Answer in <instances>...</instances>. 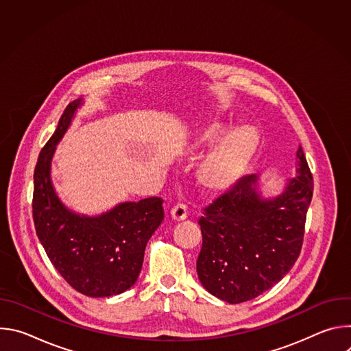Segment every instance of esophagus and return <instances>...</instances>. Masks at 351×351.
<instances>
[{"label": "esophagus", "mask_w": 351, "mask_h": 351, "mask_svg": "<svg viewBox=\"0 0 351 351\" xmlns=\"http://www.w3.org/2000/svg\"><path fill=\"white\" fill-rule=\"evenodd\" d=\"M171 214L175 221H182L187 217V206L184 203H178L173 206Z\"/></svg>", "instance_id": "obj_1"}]
</instances>
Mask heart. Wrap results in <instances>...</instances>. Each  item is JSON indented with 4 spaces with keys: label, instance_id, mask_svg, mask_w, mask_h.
<instances>
[{
    "label": "heart",
    "instance_id": "b5f03b06",
    "mask_svg": "<svg viewBox=\"0 0 351 351\" xmlns=\"http://www.w3.org/2000/svg\"><path fill=\"white\" fill-rule=\"evenodd\" d=\"M217 123L207 126L191 144V149H202L213 144L221 134ZM261 137L254 126L244 125L232 130L207 156L198 168V183L206 191L219 193L230 189L245 172L258 152Z\"/></svg>",
    "mask_w": 351,
    "mask_h": 351
}]
</instances>
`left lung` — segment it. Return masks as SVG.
<instances>
[{
  "mask_svg": "<svg viewBox=\"0 0 351 351\" xmlns=\"http://www.w3.org/2000/svg\"><path fill=\"white\" fill-rule=\"evenodd\" d=\"M297 158L295 176L282 195L264 202L256 190L257 175H245L203 208L197 274L223 302L239 304L256 298L297 261L314 189L302 147Z\"/></svg>",
  "mask_w": 351,
  "mask_h": 351,
  "instance_id": "obj_1",
  "label": "left lung"
}]
</instances>
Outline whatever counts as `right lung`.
I'll list each match as a JSON object with an SVG mask.
<instances>
[{
    "mask_svg": "<svg viewBox=\"0 0 351 351\" xmlns=\"http://www.w3.org/2000/svg\"><path fill=\"white\" fill-rule=\"evenodd\" d=\"M79 106L76 99L65 108L40 152L34 168L33 221L49 261L75 290L90 297H110L137 280L147 241L164 221V199L149 197L123 203L95 218L76 215L61 204L49 179V164Z\"/></svg>",
    "mask_w": 351,
    "mask_h": 351,
    "instance_id": "1",
    "label": "right lung"
}]
</instances>
